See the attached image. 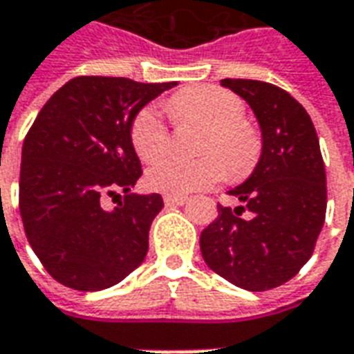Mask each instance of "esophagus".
<instances>
[{
  "instance_id": "obj_1",
  "label": "esophagus",
  "mask_w": 354,
  "mask_h": 354,
  "mask_svg": "<svg viewBox=\"0 0 354 354\" xmlns=\"http://www.w3.org/2000/svg\"><path fill=\"white\" fill-rule=\"evenodd\" d=\"M164 203L169 205V207H177V205H185L187 203V196H171L166 194L164 196Z\"/></svg>"
}]
</instances>
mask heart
Instances as JSON below:
<instances>
[{"label": "heart", "instance_id": "heart-1", "mask_svg": "<svg viewBox=\"0 0 354 354\" xmlns=\"http://www.w3.org/2000/svg\"><path fill=\"white\" fill-rule=\"evenodd\" d=\"M167 113L177 124L205 128L198 160L166 158L147 174L149 187L171 196H185L215 187L226 177H245L254 169L262 154V139L245 122V103L230 90L213 84H196L179 90L167 100ZM131 145L143 162L160 158L169 145V131L158 111L141 109L130 128Z\"/></svg>", "mask_w": 354, "mask_h": 354}]
</instances>
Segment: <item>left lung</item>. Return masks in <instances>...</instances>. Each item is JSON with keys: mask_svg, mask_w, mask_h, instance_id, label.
I'll return each instance as SVG.
<instances>
[{"mask_svg": "<svg viewBox=\"0 0 354 354\" xmlns=\"http://www.w3.org/2000/svg\"><path fill=\"white\" fill-rule=\"evenodd\" d=\"M223 86L254 111L262 154L251 177L228 192L243 205H216L200 249L221 277L262 292L292 279L311 259L326 216V171L311 117L286 90L249 79H223ZM245 208L249 219L241 218Z\"/></svg>", "mask_w": 354, "mask_h": 354, "instance_id": "left-lung-1", "label": "left lung"}]
</instances>
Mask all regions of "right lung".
I'll return each instance as SVG.
<instances>
[{
	"mask_svg": "<svg viewBox=\"0 0 354 354\" xmlns=\"http://www.w3.org/2000/svg\"><path fill=\"white\" fill-rule=\"evenodd\" d=\"M177 82H138L82 75L43 105L26 133L18 207L28 241L54 279L75 290H102L147 257L160 194H128L141 177L131 145L133 118ZM127 192L113 212L105 195Z\"/></svg>",
	"mask_w": 354,
	"mask_h": 354,
	"instance_id": "add662e5",
	"label": "right lung"
}]
</instances>
